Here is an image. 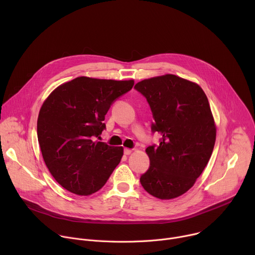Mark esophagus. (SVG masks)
<instances>
[{
	"instance_id": "obj_1",
	"label": "esophagus",
	"mask_w": 255,
	"mask_h": 255,
	"mask_svg": "<svg viewBox=\"0 0 255 255\" xmlns=\"http://www.w3.org/2000/svg\"><path fill=\"white\" fill-rule=\"evenodd\" d=\"M124 153H125L126 155L131 154V153H132V149H130V148H125V149H124Z\"/></svg>"
}]
</instances>
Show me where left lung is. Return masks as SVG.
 Wrapping results in <instances>:
<instances>
[{"mask_svg": "<svg viewBox=\"0 0 255 255\" xmlns=\"http://www.w3.org/2000/svg\"><path fill=\"white\" fill-rule=\"evenodd\" d=\"M135 89L152 111L153 132L161 135L149 146V169L141 175L144 190L160 200L187 193L205 169L214 149L216 124L202 88L174 75L143 80Z\"/></svg>", "mask_w": 255, "mask_h": 255, "instance_id": "1", "label": "left lung"}]
</instances>
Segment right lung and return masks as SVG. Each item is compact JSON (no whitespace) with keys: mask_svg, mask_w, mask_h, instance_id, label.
Listing matches in <instances>:
<instances>
[{"mask_svg":"<svg viewBox=\"0 0 255 255\" xmlns=\"http://www.w3.org/2000/svg\"><path fill=\"white\" fill-rule=\"evenodd\" d=\"M133 85V80L79 77L58 86L42 104L37 120L41 153L51 175L68 192H98L121 161L122 146L96 138L106 128L112 103Z\"/></svg>","mask_w":255,"mask_h":255,"instance_id":"right-lung-1","label":"right lung"}]
</instances>
